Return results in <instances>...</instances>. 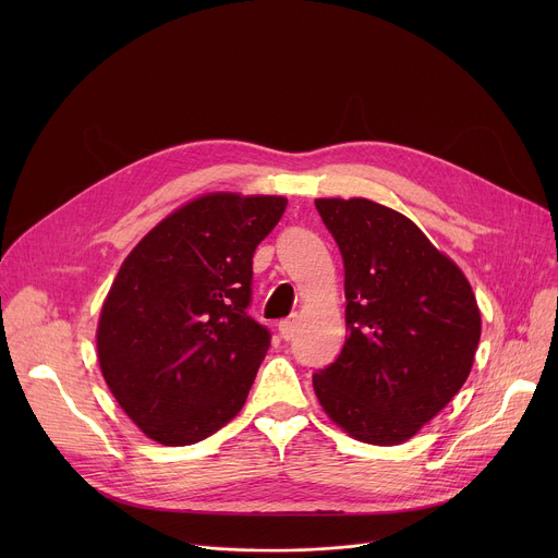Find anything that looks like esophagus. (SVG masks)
Listing matches in <instances>:
<instances>
[{
	"instance_id": "1",
	"label": "esophagus",
	"mask_w": 558,
	"mask_h": 558,
	"mask_svg": "<svg viewBox=\"0 0 558 558\" xmlns=\"http://www.w3.org/2000/svg\"><path fill=\"white\" fill-rule=\"evenodd\" d=\"M278 331H280V338H282V340H291L293 333H295V320H293V317H287V320H280V323H278Z\"/></svg>"
}]
</instances>
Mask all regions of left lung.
<instances>
[{"instance_id":"obj_1","label":"left lung","mask_w":558,"mask_h":558,"mask_svg":"<svg viewBox=\"0 0 558 558\" xmlns=\"http://www.w3.org/2000/svg\"><path fill=\"white\" fill-rule=\"evenodd\" d=\"M315 207L344 260L349 338L313 390L351 437L402 444L468 379L480 306L461 269L404 214L366 198Z\"/></svg>"}]
</instances>
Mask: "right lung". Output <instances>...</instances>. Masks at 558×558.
Returning a JSON list of instances; mask_svg holds the SVG:
<instances>
[{
  "mask_svg": "<svg viewBox=\"0 0 558 558\" xmlns=\"http://www.w3.org/2000/svg\"><path fill=\"white\" fill-rule=\"evenodd\" d=\"M282 196L207 194L158 222L123 260L97 351L125 415L163 446L196 444L245 407L271 344L247 313L252 258Z\"/></svg>",
  "mask_w": 558,
  "mask_h": 558,
  "instance_id": "right-lung-1",
  "label": "right lung"
}]
</instances>
